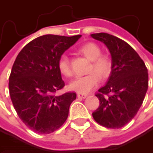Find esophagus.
<instances>
[{"label":"esophagus","instance_id":"34e87169","mask_svg":"<svg viewBox=\"0 0 153 153\" xmlns=\"http://www.w3.org/2000/svg\"><path fill=\"white\" fill-rule=\"evenodd\" d=\"M77 97H79V98H86L88 96L87 95H85V94H81V93H78L77 94Z\"/></svg>","mask_w":153,"mask_h":153}]
</instances>
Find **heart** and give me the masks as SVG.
Masks as SVG:
<instances>
[{
    "instance_id": "heart-1",
    "label": "heart",
    "mask_w": 153,
    "mask_h": 153,
    "mask_svg": "<svg viewBox=\"0 0 153 153\" xmlns=\"http://www.w3.org/2000/svg\"><path fill=\"white\" fill-rule=\"evenodd\" d=\"M79 52L83 54L88 59L92 61L89 68V72L97 71L102 78L107 77L111 70V62L105 56L101 55V48L98 45L88 42L79 48ZM59 72L65 77H71L73 74L70 60L66 55H62L57 63ZM90 73L85 76H79L75 78L69 84V88L71 90L76 91L81 94H88L92 91L99 83L100 77L96 73Z\"/></svg>"
}]
</instances>
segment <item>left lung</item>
Segmentation results:
<instances>
[{
    "label": "left lung",
    "mask_w": 153,
    "mask_h": 153,
    "mask_svg": "<svg viewBox=\"0 0 153 153\" xmlns=\"http://www.w3.org/2000/svg\"><path fill=\"white\" fill-rule=\"evenodd\" d=\"M90 36L103 42L111 56V75L96 95L100 105L92 115L105 128H120L136 116L143 104L148 89V70L136 50L124 41L105 33Z\"/></svg>",
    "instance_id": "left-lung-1"
}]
</instances>
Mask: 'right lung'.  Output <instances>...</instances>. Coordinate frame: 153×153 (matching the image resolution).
<instances>
[{
  "mask_svg": "<svg viewBox=\"0 0 153 153\" xmlns=\"http://www.w3.org/2000/svg\"><path fill=\"white\" fill-rule=\"evenodd\" d=\"M80 36H40L24 47L16 58L9 79L10 96L21 120L36 133H52L67 120L76 94L55 95L65 87L57 63Z\"/></svg>",
  "mask_w": 153,
  "mask_h": 153,
  "instance_id": "obj_1",
  "label": "right lung"
}]
</instances>
